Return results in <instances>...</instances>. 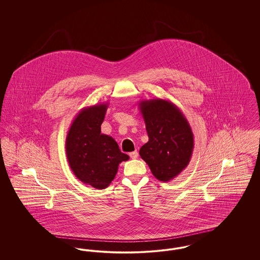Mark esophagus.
<instances>
[{"label": "esophagus", "mask_w": 260, "mask_h": 260, "mask_svg": "<svg viewBox=\"0 0 260 260\" xmlns=\"http://www.w3.org/2000/svg\"><path fill=\"white\" fill-rule=\"evenodd\" d=\"M129 157L132 158V159H137V157H138V153H137V151H134V152H131L129 153Z\"/></svg>", "instance_id": "obj_1"}]
</instances>
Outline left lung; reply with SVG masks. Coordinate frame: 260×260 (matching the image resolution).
I'll return each instance as SVG.
<instances>
[{"instance_id":"obj_1","label":"left lung","mask_w":260,"mask_h":260,"mask_svg":"<svg viewBox=\"0 0 260 260\" xmlns=\"http://www.w3.org/2000/svg\"><path fill=\"white\" fill-rule=\"evenodd\" d=\"M138 106L149 137L139 155L158 180L168 182L190 162L194 149L191 126L183 113L169 100H141Z\"/></svg>"}]
</instances>
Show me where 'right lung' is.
Instances as JSON below:
<instances>
[{"label": "right lung", "instance_id": "right-lung-1", "mask_svg": "<svg viewBox=\"0 0 260 260\" xmlns=\"http://www.w3.org/2000/svg\"><path fill=\"white\" fill-rule=\"evenodd\" d=\"M107 108L108 103H101L79 112L65 142L67 160L76 177L96 189L110 185L119 164L129 159L113 137L101 134Z\"/></svg>", "mask_w": 260, "mask_h": 260}]
</instances>
